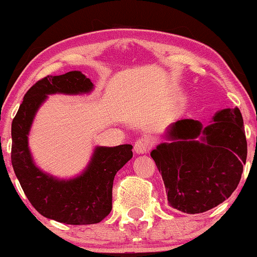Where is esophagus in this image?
Segmentation results:
<instances>
[{"instance_id": "esophagus-1", "label": "esophagus", "mask_w": 257, "mask_h": 257, "mask_svg": "<svg viewBox=\"0 0 257 257\" xmlns=\"http://www.w3.org/2000/svg\"><path fill=\"white\" fill-rule=\"evenodd\" d=\"M153 146V139L151 137L139 138L135 144V151L137 154H144L149 152V150Z\"/></svg>"}]
</instances>
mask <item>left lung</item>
<instances>
[{"label": "left lung", "mask_w": 257, "mask_h": 257, "mask_svg": "<svg viewBox=\"0 0 257 257\" xmlns=\"http://www.w3.org/2000/svg\"><path fill=\"white\" fill-rule=\"evenodd\" d=\"M166 143L151 152L172 208L199 214L229 198L247 160L243 119L237 107L217 111L203 126L181 119L167 127Z\"/></svg>", "instance_id": "8db88e82"}]
</instances>
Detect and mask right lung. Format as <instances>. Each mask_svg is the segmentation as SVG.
I'll list each match as a JSON object with an SVG mask.
<instances>
[{"label":"right lung","mask_w":257,"mask_h":257,"mask_svg":"<svg viewBox=\"0 0 257 257\" xmlns=\"http://www.w3.org/2000/svg\"><path fill=\"white\" fill-rule=\"evenodd\" d=\"M93 83L80 71L48 76L30 87L12 124V164L21 187L41 215L66 224H93L112 209V186L117 172L133 157L132 145L96 146L83 172L59 179L38 168L29 149L35 115L48 96L87 94Z\"/></svg>","instance_id":"obj_1"}]
</instances>
